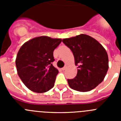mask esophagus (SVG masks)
Here are the masks:
<instances>
[{"mask_svg": "<svg viewBox=\"0 0 121 121\" xmlns=\"http://www.w3.org/2000/svg\"><path fill=\"white\" fill-rule=\"evenodd\" d=\"M67 66H65V67H63V68H62V70H65L66 69V68H67Z\"/></svg>", "mask_w": 121, "mask_h": 121, "instance_id": "obj_1", "label": "esophagus"}]
</instances>
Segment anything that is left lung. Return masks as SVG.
Wrapping results in <instances>:
<instances>
[{
  "label": "left lung",
  "mask_w": 121,
  "mask_h": 121,
  "mask_svg": "<svg viewBox=\"0 0 121 121\" xmlns=\"http://www.w3.org/2000/svg\"><path fill=\"white\" fill-rule=\"evenodd\" d=\"M70 48L79 65L74 79H67L70 87L74 90L86 92L96 88L103 81L108 69V57L105 49L93 37L81 34L62 39Z\"/></svg>",
  "instance_id": "8db88e82"
}]
</instances>
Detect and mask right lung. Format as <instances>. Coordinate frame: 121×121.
<instances>
[{"label":"right lung","mask_w":121,"mask_h":121,"mask_svg":"<svg viewBox=\"0 0 121 121\" xmlns=\"http://www.w3.org/2000/svg\"><path fill=\"white\" fill-rule=\"evenodd\" d=\"M61 39L39 36L29 40L19 49L16 65L19 78L32 91L45 93L54 85L59 71L53 65V51Z\"/></svg>","instance_id":"1"}]
</instances>
